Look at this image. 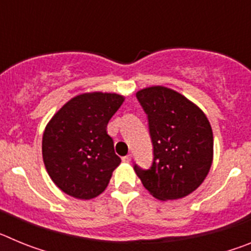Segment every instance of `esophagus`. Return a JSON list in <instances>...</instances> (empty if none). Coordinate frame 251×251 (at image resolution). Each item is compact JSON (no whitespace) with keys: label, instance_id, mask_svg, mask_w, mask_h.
Masks as SVG:
<instances>
[{"label":"esophagus","instance_id":"34e87169","mask_svg":"<svg viewBox=\"0 0 251 251\" xmlns=\"http://www.w3.org/2000/svg\"><path fill=\"white\" fill-rule=\"evenodd\" d=\"M122 159H123V162H126V163H129V162L132 161V154H127V156H124Z\"/></svg>","mask_w":251,"mask_h":251}]
</instances>
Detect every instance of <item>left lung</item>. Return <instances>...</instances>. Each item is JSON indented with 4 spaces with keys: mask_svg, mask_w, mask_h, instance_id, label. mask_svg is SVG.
I'll return each instance as SVG.
<instances>
[{
    "mask_svg": "<svg viewBox=\"0 0 251 251\" xmlns=\"http://www.w3.org/2000/svg\"><path fill=\"white\" fill-rule=\"evenodd\" d=\"M148 118L153 162L148 170L134 165L137 176L158 200H177L194 192L207 176L214 136L202 110L165 86L137 92Z\"/></svg>",
    "mask_w": 251,
    "mask_h": 251,
    "instance_id": "1",
    "label": "left lung"
}]
</instances>
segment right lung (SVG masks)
Masks as SVG:
<instances>
[{
  "label": "right lung",
  "mask_w": 251,
  "mask_h": 251,
  "mask_svg": "<svg viewBox=\"0 0 251 251\" xmlns=\"http://www.w3.org/2000/svg\"><path fill=\"white\" fill-rule=\"evenodd\" d=\"M124 97L85 93L70 99L51 118L43 136L49 176L66 195L90 200L104 191L121 163L106 124Z\"/></svg>",
  "instance_id": "right-lung-1"
}]
</instances>
